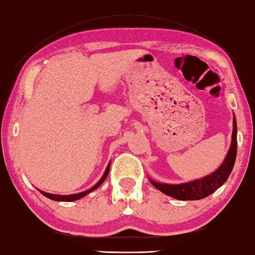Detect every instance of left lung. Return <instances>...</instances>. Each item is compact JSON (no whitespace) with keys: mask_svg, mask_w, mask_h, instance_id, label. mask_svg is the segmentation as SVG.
<instances>
[{"mask_svg":"<svg viewBox=\"0 0 255 255\" xmlns=\"http://www.w3.org/2000/svg\"><path fill=\"white\" fill-rule=\"evenodd\" d=\"M237 153V123L236 118L234 115L233 119V133H232V143L223 164L217 168L215 172L207 175V176L193 179V181L181 183V184H167V183H160L153 179L149 181L151 184L166 195H169L174 199L183 200H201L207 198L208 195L214 193L224 183L227 181L231 175L234 164H235Z\"/></svg>","mask_w":255,"mask_h":255,"instance_id":"left-lung-1","label":"left lung"}]
</instances>
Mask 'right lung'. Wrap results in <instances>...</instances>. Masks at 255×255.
Segmentation results:
<instances>
[{
  "label": "right lung",
  "mask_w": 255,
  "mask_h": 255,
  "mask_svg": "<svg viewBox=\"0 0 255 255\" xmlns=\"http://www.w3.org/2000/svg\"><path fill=\"white\" fill-rule=\"evenodd\" d=\"M110 168H111V162H108V165L106 167L105 169V173H104V175L102 176V178L99 179V181L97 182V184H95L91 189L87 190V191H83V192H80V193H76V194H69V195H61V194H52V193H47V192H44L41 190H38L41 194L45 195L46 198L51 199V200H54V201H63V202H71V201H76V200H79L81 199L83 197H86L87 194L91 193V192L95 191L96 189H98V187L102 185V183H104V181H105L106 177L108 176V173H110Z\"/></svg>",
  "instance_id": "1"
}]
</instances>
